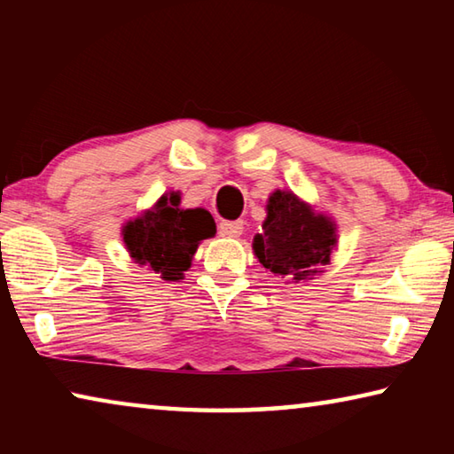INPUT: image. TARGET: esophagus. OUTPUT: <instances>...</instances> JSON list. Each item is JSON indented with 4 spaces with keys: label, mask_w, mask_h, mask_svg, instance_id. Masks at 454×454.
<instances>
[{
    "label": "esophagus",
    "mask_w": 454,
    "mask_h": 454,
    "mask_svg": "<svg viewBox=\"0 0 454 454\" xmlns=\"http://www.w3.org/2000/svg\"><path fill=\"white\" fill-rule=\"evenodd\" d=\"M218 232L224 238H238L244 232V222L242 220H222L218 226Z\"/></svg>",
    "instance_id": "1"
}]
</instances>
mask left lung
<instances>
[{"label": "left lung", "instance_id": "8db88e82", "mask_svg": "<svg viewBox=\"0 0 454 454\" xmlns=\"http://www.w3.org/2000/svg\"><path fill=\"white\" fill-rule=\"evenodd\" d=\"M262 234L254 238V252L266 270L302 280L314 266L326 264L336 246L334 224L292 192L276 190L268 200Z\"/></svg>", "mask_w": 454, "mask_h": 454}]
</instances>
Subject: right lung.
Returning a JSON list of instances; mask_svg holds the SVG:
<instances>
[{"label": "right lung", "mask_w": 454, "mask_h": 454, "mask_svg": "<svg viewBox=\"0 0 454 454\" xmlns=\"http://www.w3.org/2000/svg\"><path fill=\"white\" fill-rule=\"evenodd\" d=\"M216 234L208 210L180 208V194L172 192L144 216L124 226V242L137 264H148L164 280H182L198 244Z\"/></svg>", "instance_id": "1"}]
</instances>
